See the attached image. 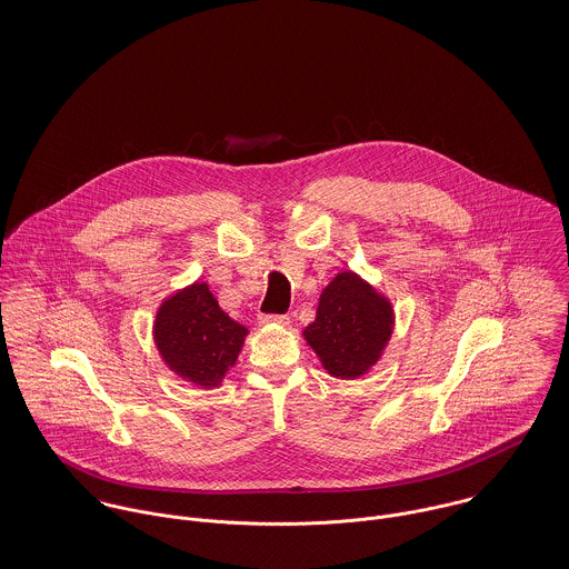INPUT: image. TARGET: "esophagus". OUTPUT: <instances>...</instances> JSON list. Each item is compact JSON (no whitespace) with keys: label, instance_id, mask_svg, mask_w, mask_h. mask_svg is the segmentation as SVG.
I'll use <instances>...</instances> for the list:
<instances>
[{"label":"esophagus","instance_id":"34e87169","mask_svg":"<svg viewBox=\"0 0 569 569\" xmlns=\"http://www.w3.org/2000/svg\"><path fill=\"white\" fill-rule=\"evenodd\" d=\"M261 323H279V326H288L290 317L288 315H261L259 317Z\"/></svg>","mask_w":569,"mask_h":569}]
</instances>
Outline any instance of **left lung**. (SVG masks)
<instances>
[{
    "label": "left lung",
    "instance_id": "obj_1",
    "mask_svg": "<svg viewBox=\"0 0 569 569\" xmlns=\"http://www.w3.org/2000/svg\"><path fill=\"white\" fill-rule=\"evenodd\" d=\"M393 332V308L351 270L339 272L321 292L317 319L303 330L330 376L353 380L382 356Z\"/></svg>",
    "mask_w": 569,
    "mask_h": 569
}]
</instances>
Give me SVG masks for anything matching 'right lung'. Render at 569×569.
<instances>
[{
    "label": "right lung",
    "mask_w": 569,
    "mask_h": 569,
    "mask_svg": "<svg viewBox=\"0 0 569 569\" xmlns=\"http://www.w3.org/2000/svg\"><path fill=\"white\" fill-rule=\"evenodd\" d=\"M246 335L248 330L228 317L204 281L164 299L153 323V341L164 365L204 389L220 387Z\"/></svg>",
    "instance_id": "obj_1"
}]
</instances>
